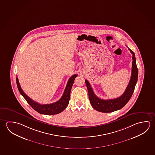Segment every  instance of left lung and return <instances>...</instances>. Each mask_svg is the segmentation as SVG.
Returning a JSON list of instances; mask_svg holds the SVG:
<instances>
[{"label": "left lung", "instance_id": "left-lung-1", "mask_svg": "<svg viewBox=\"0 0 155 155\" xmlns=\"http://www.w3.org/2000/svg\"><path fill=\"white\" fill-rule=\"evenodd\" d=\"M130 52L132 54V72L129 83L127 86L124 94L121 96L115 99L104 100L101 99L94 94L93 90L89 81L85 80L87 89L89 92V98L92 107L98 111L108 113L115 111L124 107L132 96L134 92L135 86L138 79V69L136 63V58L134 53L129 48Z\"/></svg>", "mask_w": 155, "mask_h": 155}]
</instances>
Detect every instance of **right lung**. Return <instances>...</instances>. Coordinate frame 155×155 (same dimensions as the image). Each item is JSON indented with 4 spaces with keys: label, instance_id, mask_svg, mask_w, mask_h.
<instances>
[{
    "label": "right lung",
    "instance_id": "add662e5",
    "mask_svg": "<svg viewBox=\"0 0 155 155\" xmlns=\"http://www.w3.org/2000/svg\"><path fill=\"white\" fill-rule=\"evenodd\" d=\"M77 76V74H74L72 76L69 78V81L66 85V87L64 92L61 98L58 101L54 103L48 104H41L37 102H35L32 99H31L26 94L23 90L21 88V85L19 83L18 77L16 78L17 85L18 87V90L23 97L25 98L26 102L31 107L33 108L35 111L38 112L41 114H48V115H53L58 114L65 109L66 107L69 104V101L70 99V92L72 85L74 84V79Z\"/></svg>",
    "mask_w": 155,
    "mask_h": 155
}]
</instances>
